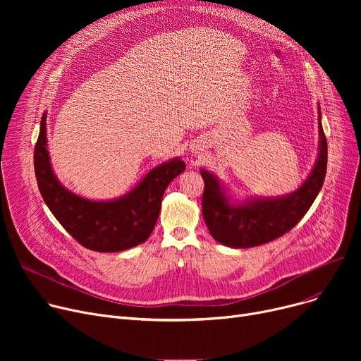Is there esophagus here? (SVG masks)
I'll return each mask as SVG.
<instances>
[{"instance_id":"esophagus-1","label":"esophagus","mask_w":361,"mask_h":361,"mask_svg":"<svg viewBox=\"0 0 361 361\" xmlns=\"http://www.w3.org/2000/svg\"><path fill=\"white\" fill-rule=\"evenodd\" d=\"M203 150H204V145L202 143V140H197L192 145V154L193 155H200Z\"/></svg>"}]
</instances>
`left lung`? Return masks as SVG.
<instances>
[{"label":"left lung","instance_id":"left-lung-1","mask_svg":"<svg viewBox=\"0 0 361 361\" xmlns=\"http://www.w3.org/2000/svg\"><path fill=\"white\" fill-rule=\"evenodd\" d=\"M319 109V152L312 173L295 192L279 197H249L233 200L226 187L209 171L200 168L204 181L203 219L211 235L233 249H249L288 233L306 215L324 185L328 164V143Z\"/></svg>","mask_w":361,"mask_h":361}]
</instances>
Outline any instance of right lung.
Returning <instances> with one entry per match:
<instances>
[{"mask_svg": "<svg viewBox=\"0 0 361 361\" xmlns=\"http://www.w3.org/2000/svg\"><path fill=\"white\" fill-rule=\"evenodd\" d=\"M184 169V161L173 158L152 168L135 188L117 199L82 197L66 188L54 174L47 140V112L42 116L35 146L37 187L56 221L89 250L123 252L146 241L158 221L165 188Z\"/></svg>", "mask_w": 361, "mask_h": 361, "instance_id": "obj_1", "label": "right lung"}]
</instances>
